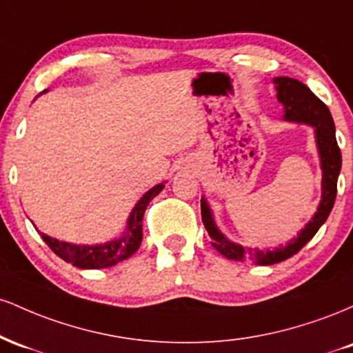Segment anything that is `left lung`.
Wrapping results in <instances>:
<instances>
[{
    "label": "left lung",
    "instance_id": "1",
    "mask_svg": "<svg viewBox=\"0 0 353 353\" xmlns=\"http://www.w3.org/2000/svg\"><path fill=\"white\" fill-rule=\"evenodd\" d=\"M274 84L275 91H277V101L283 108L282 119L314 128L320 169H322V196H320L315 214L303 225V229H301V232L290 239L285 245L274 247V249H257V247L252 249V247H244L225 237L217 228L208 199L204 196L201 199L202 222L210 236L214 249H217L230 261H242L247 257L257 265L279 264V262L292 257L317 234V230L322 228L334 208L335 196H337V179L340 169H342V154H340L337 139H335V124L329 108L301 81L279 76V78H274Z\"/></svg>",
    "mask_w": 353,
    "mask_h": 353
}]
</instances>
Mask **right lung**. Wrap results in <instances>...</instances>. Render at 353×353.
Returning a JSON list of instances; mask_svg holds the SVG:
<instances>
[{
    "label": "right lung",
    "instance_id": "1",
    "mask_svg": "<svg viewBox=\"0 0 353 353\" xmlns=\"http://www.w3.org/2000/svg\"><path fill=\"white\" fill-rule=\"evenodd\" d=\"M48 91V89H46ZM44 91V92H46ZM164 189V182H159L154 188L137 201V204L132 208L129 214L128 222H125V229L123 230L119 237L112 239V241L104 242V244L94 245H83V244H71V242L58 241V239L46 236V234L39 232V236L50 249L63 261L70 262L78 269H106V267L116 265L117 262L125 261L131 257L132 254L139 249L141 242H143V216L148 204L151 202L161 190Z\"/></svg>",
    "mask_w": 353,
    "mask_h": 353
}]
</instances>
